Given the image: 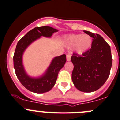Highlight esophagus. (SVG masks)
<instances>
[{"instance_id":"esophagus-1","label":"esophagus","mask_w":120,"mask_h":120,"mask_svg":"<svg viewBox=\"0 0 120 120\" xmlns=\"http://www.w3.org/2000/svg\"><path fill=\"white\" fill-rule=\"evenodd\" d=\"M66 59H67V61H70V59H71V55L68 54L66 56Z\"/></svg>"}]
</instances>
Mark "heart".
<instances>
[{
	"instance_id": "obj_1",
	"label": "heart",
	"mask_w": 120,
	"mask_h": 120,
	"mask_svg": "<svg viewBox=\"0 0 120 120\" xmlns=\"http://www.w3.org/2000/svg\"><path fill=\"white\" fill-rule=\"evenodd\" d=\"M92 38L88 34H73L65 37V42L68 46H73V50L78 54L88 51L91 47Z\"/></svg>"
}]
</instances>
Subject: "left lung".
Listing matches in <instances>:
<instances>
[{
	"label": "left lung",
	"mask_w": 120,
	"mask_h": 120,
	"mask_svg": "<svg viewBox=\"0 0 120 120\" xmlns=\"http://www.w3.org/2000/svg\"><path fill=\"white\" fill-rule=\"evenodd\" d=\"M84 32L93 38L91 48L82 55L73 53L71 79L78 90L91 92L99 89L107 80L112 58L110 46L100 35L87 31Z\"/></svg>",
	"instance_id": "1"
}]
</instances>
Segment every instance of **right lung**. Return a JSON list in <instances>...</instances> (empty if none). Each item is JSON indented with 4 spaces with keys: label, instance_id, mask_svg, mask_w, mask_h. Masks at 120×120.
<instances>
[{
    "label": "right lung",
    "instance_id": "right-lung-1",
    "mask_svg": "<svg viewBox=\"0 0 120 120\" xmlns=\"http://www.w3.org/2000/svg\"><path fill=\"white\" fill-rule=\"evenodd\" d=\"M58 30L48 26L35 27L26 33L18 42L13 55V66L18 79L30 91L37 94L47 92L54 86L58 73L66 62V56L63 54L54 58L50 66L42 76L32 78L26 73L22 64V55L30 44L41 36L50 37Z\"/></svg>",
    "mask_w": 120,
    "mask_h": 120
}]
</instances>
